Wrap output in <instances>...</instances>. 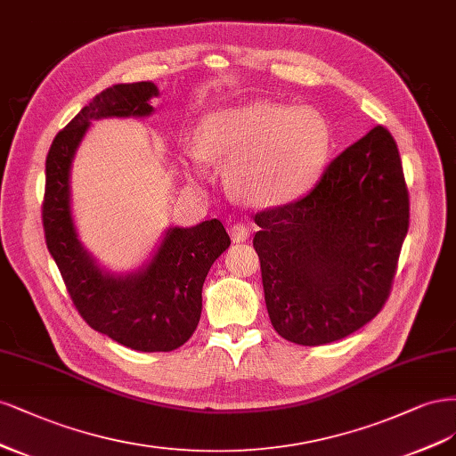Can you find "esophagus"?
<instances>
[{
	"mask_svg": "<svg viewBox=\"0 0 456 456\" xmlns=\"http://www.w3.org/2000/svg\"><path fill=\"white\" fill-rule=\"evenodd\" d=\"M248 237H249V232H248V227L244 224H234L231 227V240L232 242H237V244L246 242Z\"/></svg>",
	"mask_w": 456,
	"mask_h": 456,
	"instance_id": "34e87169",
	"label": "esophagus"
}]
</instances>
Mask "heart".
Returning <instances> with one entry per match:
<instances>
[{"label":"heart","instance_id":"1","mask_svg":"<svg viewBox=\"0 0 456 456\" xmlns=\"http://www.w3.org/2000/svg\"><path fill=\"white\" fill-rule=\"evenodd\" d=\"M331 126L320 110L271 100H249L210 111L199 126L189 157L229 160L225 182L232 195L259 208L299 199L324 172Z\"/></svg>","mask_w":456,"mask_h":456}]
</instances>
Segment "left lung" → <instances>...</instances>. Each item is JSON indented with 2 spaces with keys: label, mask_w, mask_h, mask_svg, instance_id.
<instances>
[{
  "label": "left lung",
  "mask_w": 456,
  "mask_h": 456,
  "mask_svg": "<svg viewBox=\"0 0 456 456\" xmlns=\"http://www.w3.org/2000/svg\"><path fill=\"white\" fill-rule=\"evenodd\" d=\"M254 219L273 328L305 346L343 339L379 314L392 288L409 227L398 145L371 128L306 195Z\"/></svg>",
  "instance_id": "left-lung-1"
}]
</instances>
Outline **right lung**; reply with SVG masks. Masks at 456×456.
Here are the masks:
<instances>
[{"label": "right lung", "instance_id": "1", "mask_svg": "<svg viewBox=\"0 0 456 456\" xmlns=\"http://www.w3.org/2000/svg\"><path fill=\"white\" fill-rule=\"evenodd\" d=\"M155 96L159 89L151 81L113 85L96 94L53 140L43 202L47 248L79 314L98 333L140 352H170L193 335L204 278L231 244L219 219L195 227L175 225L165 231L142 267L113 273L81 242L71 214L69 175L86 130L93 121L110 117H150Z\"/></svg>", "mask_w": 456, "mask_h": 456}]
</instances>
